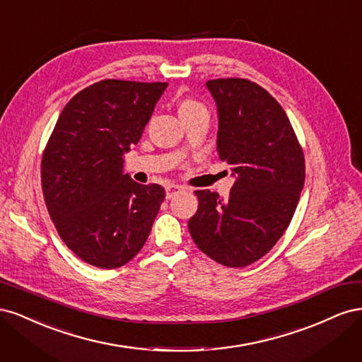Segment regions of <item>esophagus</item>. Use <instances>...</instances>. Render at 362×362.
I'll return each instance as SVG.
<instances>
[{
  "label": "esophagus",
  "instance_id": "1",
  "mask_svg": "<svg viewBox=\"0 0 362 362\" xmlns=\"http://www.w3.org/2000/svg\"><path fill=\"white\" fill-rule=\"evenodd\" d=\"M184 190V187L182 185H178V184H169L168 187H166V198L168 199H170V198H173L175 194H178L180 192H182Z\"/></svg>",
  "mask_w": 362,
  "mask_h": 362
}]
</instances>
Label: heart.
Here are the masks:
<instances>
[{"label": "heart", "instance_id": "b5f03b06", "mask_svg": "<svg viewBox=\"0 0 362 362\" xmlns=\"http://www.w3.org/2000/svg\"><path fill=\"white\" fill-rule=\"evenodd\" d=\"M204 108L205 107L201 103L192 100V98H184V100H181L178 103V112H180L181 117L189 116V115L198 112V110H204Z\"/></svg>", "mask_w": 362, "mask_h": 362}]
</instances>
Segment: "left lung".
Listing matches in <instances>:
<instances>
[{
  "mask_svg": "<svg viewBox=\"0 0 362 362\" xmlns=\"http://www.w3.org/2000/svg\"><path fill=\"white\" fill-rule=\"evenodd\" d=\"M218 112L217 154L237 180L228 199L196 190L189 231L205 255L226 267L264 257L286 233L305 182V157L281 104L245 78L206 81Z\"/></svg>",
  "mask_w": 362,
  "mask_h": 362,
  "instance_id": "8db88e82",
  "label": "left lung"
}]
</instances>
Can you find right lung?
I'll list each match as a JSON object with an SVG mask.
<instances>
[{"mask_svg": "<svg viewBox=\"0 0 362 362\" xmlns=\"http://www.w3.org/2000/svg\"><path fill=\"white\" fill-rule=\"evenodd\" d=\"M168 83L101 80L64 105L43 149V199L60 238L84 262L117 269L144 247L164 201L158 184L124 175Z\"/></svg>", "mask_w": 362, "mask_h": 362, "instance_id": "obj_1", "label": "right lung"}]
</instances>
